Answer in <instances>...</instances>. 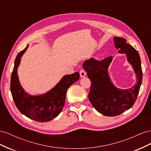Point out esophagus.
I'll return each instance as SVG.
<instances>
[{
	"label": "esophagus",
	"instance_id": "obj_1",
	"mask_svg": "<svg viewBox=\"0 0 151 151\" xmlns=\"http://www.w3.org/2000/svg\"><path fill=\"white\" fill-rule=\"evenodd\" d=\"M79 73H80L81 77H84L86 76V72L84 69H81Z\"/></svg>",
	"mask_w": 151,
	"mask_h": 151
}]
</instances>
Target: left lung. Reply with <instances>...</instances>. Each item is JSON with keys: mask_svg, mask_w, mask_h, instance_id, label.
<instances>
[{"mask_svg": "<svg viewBox=\"0 0 151 151\" xmlns=\"http://www.w3.org/2000/svg\"><path fill=\"white\" fill-rule=\"evenodd\" d=\"M116 48L119 53H125L127 60L133 67L136 74L137 83L127 89H118L113 85L108 69L113 57L98 61L91 58L83 63V68L91 80V89L88 98L93 107L102 115L115 116L131 108L134 104L142 81V70L139 54L127 40L114 37Z\"/></svg>", "mask_w": 151, "mask_h": 151, "instance_id": "left-lung-1", "label": "left lung"}]
</instances>
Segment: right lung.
Segmentation results:
<instances>
[{"instance_id":"add662e5","label":"right lung","mask_w":151,"mask_h":151,"mask_svg":"<svg viewBox=\"0 0 151 151\" xmlns=\"http://www.w3.org/2000/svg\"><path fill=\"white\" fill-rule=\"evenodd\" d=\"M28 48L21 51L15 59L11 74V91L12 98L19 111L28 118L38 122H49L56 118L64 106L68 88L79 79V73L63 76L60 82L47 93L42 95L31 96L26 93L17 75V68L21 58Z\"/></svg>"}]
</instances>
